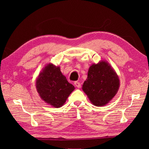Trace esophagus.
I'll return each instance as SVG.
<instances>
[{"label":"esophagus","mask_w":149,"mask_h":149,"mask_svg":"<svg viewBox=\"0 0 149 149\" xmlns=\"http://www.w3.org/2000/svg\"><path fill=\"white\" fill-rule=\"evenodd\" d=\"M74 84L76 87H77V88H79L81 87V84H80V83L78 82V81H75Z\"/></svg>","instance_id":"obj_1"}]
</instances>
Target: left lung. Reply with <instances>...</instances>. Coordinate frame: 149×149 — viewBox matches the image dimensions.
Returning <instances> with one entry per match:
<instances>
[{
  "mask_svg": "<svg viewBox=\"0 0 149 149\" xmlns=\"http://www.w3.org/2000/svg\"><path fill=\"white\" fill-rule=\"evenodd\" d=\"M119 87V79L107 62L102 61L90 66L83 90L94 106H103L115 96Z\"/></svg>",
  "mask_w": 149,
  "mask_h": 149,
  "instance_id": "8db88e82",
  "label": "left lung"
}]
</instances>
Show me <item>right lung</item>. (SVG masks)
Masks as SVG:
<instances>
[{
  "label": "right lung",
  "mask_w": 149,
  "mask_h": 149,
  "mask_svg": "<svg viewBox=\"0 0 149 149\" xmlns=\"http://www.w3.org/2000/svg\"><path fill=\"white\" fill-rule=\"evenodd\" d=\"M36 88L40 96L53 107H60L74 89L73 85L63 75L60 67L53 64L47 65L38 76Z\"/></svg>",
  "instance_id": "1"
}]
</instances>
